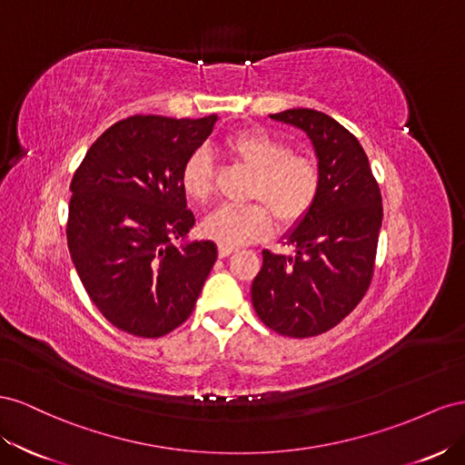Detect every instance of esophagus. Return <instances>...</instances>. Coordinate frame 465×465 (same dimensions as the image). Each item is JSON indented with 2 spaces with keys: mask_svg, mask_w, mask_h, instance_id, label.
I'll return each instance as SVG.
<instances>
[{
  "mask_svg": "<svg viewBox=\"0 0 465 465\" xmlns=\"http://www.w3.org/2000/svg\"><path fill=\"white\" fill-rule=\"evenodd\" d=\"M235 247H232V245H218V255L222 257V259H225V257H230V255H233L235 253Z\"/></svg>",
  "mask_w": 465,
  "mask_h": 465,
  "instance_id": "obj_1",
  "label": "esophagus"
}]
</instances>
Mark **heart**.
I'll use <instances>...</instances> for the list:
<instances>
[{"mask_svg": "<svg viewBox=\"0 0 465 465\" xmlns=\"http://www.w3.org/2000/svg\"><path fill=\"white\" fill-rule=\"evenodd\" d=\"M223 148L255 169L247 204H223L203 222V232L222 245H245L272 232L275 214L281 225H296L306 218L322 194L320 163L306 153L290 152V143L264 128H243L230 134ZM181 189L194 203H206L214 193L212 162L198 150L181 167Z\"/></svg>", "mask_w": 465, "mask_h": 465, "instance_id": "obj_1", "label": "heart"}]
</instances>
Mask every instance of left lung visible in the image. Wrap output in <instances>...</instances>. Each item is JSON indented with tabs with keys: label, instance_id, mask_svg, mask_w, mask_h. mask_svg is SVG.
Returning <instances> with one entry per match:
<instances>
[{
	"label": "left lung",
	"instance_id": "8db88e82",
	"mask_svg": "<svg viewBox=\"0 0 465 465\" xmlns=\"http://www.w3.org/2000/svg\"><path fill=\"white\" fill-rule=\"evenodd\" d=\"M274 121L302 128L320 159L322 194L288 235L296 253L262 251L251 286L259 320L278 335L306 339L339 325L370 288L381 228V193L354 134L313 109H288Z\"/></svg>",
	"mask_w": 465,
	"mask_h": 465
}]
</instances>
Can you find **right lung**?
I'll return each instance as SVG.
<instances>
[{
	"instance_id": "right-lung-1",
	"label": "right lung",
	"mask_w": 465,
	"mask_h": 465,
	"mask_svg": "<svg viewBox=\"0 0 465 465\" xmlns=\"http://www.w3.org/2000/svg\"><path fill=\"white\" fill-rule=\"evenodd\" d=\"M216 114H134L114 123L75 169L65 235L91 302L116 329L157 339L189 320L214 267V242L175 247L194 225L181 167Z\"/></svg>"
}]
</instances>
